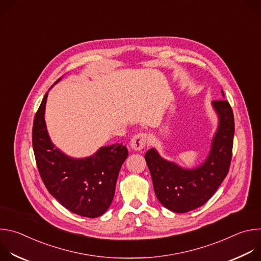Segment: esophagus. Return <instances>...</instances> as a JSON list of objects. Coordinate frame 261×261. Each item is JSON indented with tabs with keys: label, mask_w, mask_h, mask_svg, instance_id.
Masks as SVG:
<instances>
[{
	"label": "esophagus",
	"mask_w": 261,
	"mask_h": 261,
	"mask_svg": "<svg viewBox=\"0 0 261 261\" xmlns=\"http://www.w3.org/2000/svg\"><path fill=\"white\" fill-rule=\"evenodd\" d=\"M146 143V134L145 133H138L130 141V147L134 151H140L144 147Z\"/></svg>",
	"instance_id": "obj_1"
}]
</instances>
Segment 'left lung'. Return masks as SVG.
Here are the masks:
<instances>
[{
    "instance_id": "1",
    "label": "left lung",
    "mask_w": 261,
    "mask_h": 261,
    "mask_svg": "<svg viewBox=\"0 0 261 261\" xmlns=\"http://www.w3.org/2000/svg\"><path fill=\"white\" fill-rule=\"evenodd\" d=\"M212 106L218 116V127L210 153L200 165L184 168L161 157L154 147L144 155L155 194L171 212L182 214L203 205L228 173L234 135L233 113L226 100L213 101Z\"/></svg>"
}]
</instances>
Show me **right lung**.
I'll return each instance as SVG.
<instances>
[{
	"mask_svg": "<svg viewBox=\"0 0 261 261\" xmlns=\"http://www.w3.org/2000/svg\"><path fill=\"white\" fill-rule=\"evenodd\" d=\"M47 95L33 124V148L40 176L48 192L67 210L83 217L97 218L108 210L114 199L120 169L128 157L127 147L115 143L101 146L90 157H69L48 135L44 120Z\"/></svg>",
	"mask_w": 261,
	"mask_h": 261,
	"instance_id": "1",
	"label": "right lung"
}]
</instances>
